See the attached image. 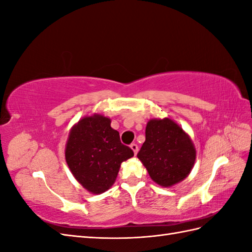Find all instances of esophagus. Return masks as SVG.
<instances>
[{"instance_id": "1", "label": "esophagus", "mask_w": 252, "mask_h": 252, "mask_svg": "<svg viewBox=\"0 0 252 252\" xmlns=\"http://www.w3.org/2000/svg\"><path fill=\"white\" fill-rule=\"evenodd\" d=\"M130 147H131V149L133 151V153H134V155H136V154H137V152H138V146H137V144H135V143H132L131 145H130Z\"/></svg>"}]
</instances>
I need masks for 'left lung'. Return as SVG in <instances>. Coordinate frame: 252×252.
Masks as SVG:
<instances>
[{"label": "left lung", "mask_w": 252, "mask_h": 252, "mask_svg": "<svg viewBox=\"0 0 252 252\" xmlns=\"http://www.w3.org/2000/svg\"><path fill=\"white\" fill-rule=\"evenodd\" d=\"M137 158L154 182L170 187L183 181L194 167L196 149L189 135L169 118L147 122Z\"/></svg>", "instance_id": "obj_1"}]
</instances>
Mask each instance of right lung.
Wrapping results in <instances>:
<instances>
[{
  "mask_svg": "<svg viewBox=\"0 0 252 252\" xmlns=\"http://www.w3.org/2000/svg\"><path fill=\"white\" fill-rule=\"evenodd\" d=\"M110 123L98 114L84 117L72 126L66 144V162L74 179L96 195L114 185L121 163L134 156Z\"/></svg>",
  "mask_w": 252,
  "mask_h": 252,
  "instance_id": "1",
  "label": "right lung"
}]
</instances>
